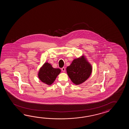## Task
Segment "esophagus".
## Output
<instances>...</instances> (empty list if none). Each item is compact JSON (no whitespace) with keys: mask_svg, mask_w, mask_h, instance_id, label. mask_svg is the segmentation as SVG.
Here are the masks:
<instances>
[{"mask_svg":"<svg viewBox=\"0 0 129 129\" xmlns=\"http://www.w3.org/2000/svg\"><path fill=\"white\" fill-rule=\"evenodd\" d=\"M61 70H62V71L63 72H64L65 71H66V69H65L64 67H63L61 69Z\"/></svg>","mask_w":129,"mask_h":129,"instance_id":"esophagus-1","label":"esophagus"}]
</instances>
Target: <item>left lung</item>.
<instances>
[{
  "label": "left lung",
  "mask_w": 129,
  "mask_h": 129,
  "mask_svg": "<svg viewBox=\"0 0 129 129\" xmlns=\"http://www.w3.org/2000/svg\"><path fill=\"white\" fill-rule=\"evenodd\" d=\"M67 73L71 81L76 85H79L88 79L92 71V66L84 56L75 59L66 68Z\"/></svg>",
  "instance_id": "8db88e82"
}]
</instances>
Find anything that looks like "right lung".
Instances as JSON below:
<instances>
[{"instance_id": "obj_1", "label": "right lung", "mask_w": 129, "mask_h": 129, "mask_svg": "<svg viewBox=\"0 0 129 129\" xmlns=\"http://www.w3.org/2000/svg\"><path fill=\"white\" fill-rule=\"evenodd\" d=\"M60 72V69L54 68L50 63L46 62L40 69L39 78L45 84L51 85Z\"/></svg>"}]
</instances>
